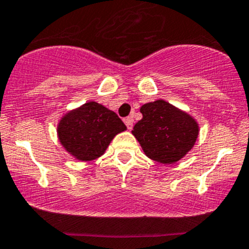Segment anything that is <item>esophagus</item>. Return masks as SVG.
<instances>
[{"instance_id": "1", "label": "esophagus", "mask_w": 249, "mask_h": 249, "mask_svg": "<svg viewBox=\"0 0 249 249\" xmlns=\"http://www.w3.org/2000/svg\"><path fill=\"white\" fill-rule=\"evenodd\" d=\"M124 123H125V125H126V127L129 130H131L132 129V124H133V117L132 116H130V117H126L124 119Z\"/></svg>"}]
</instances>
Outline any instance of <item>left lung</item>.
<instances>
[{
	"instance_id": "1",
	"label": "left lung",
	"mask_w": 249,
	"mask_h": 249,
	"mask_svg": "<svg viewBox=\"0 0 249 249\" xmlns=\"http://www.w3.org/2000/svg\"><path fill=\"white\" fill-rule=\"evenodd\" d=\"M143 118L136 123L132 133L145 155L161 163H174L195 145L198 124L192 117L164 100L143 105Z\"/></svg>"
}]
</instances>
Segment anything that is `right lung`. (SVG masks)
Wrapping results in <instances>:
<instances>
[{"label": "right lung", "instance_id": "right-lung-1", "mask_svg": "<svg viewBox=\"0 0 249 249\" xmlns=\"http://www.w3.org/2000/svg\"><path fill=\"white\" fill-rule=\"evenodd\" d=\"M124 130L126 126L114 112L90 101L62 118L58 138L75 158L90 161L103 155L112 138Z\"/></svg>", "mask_w": 249, "mask_h": 249}]
</instances>
